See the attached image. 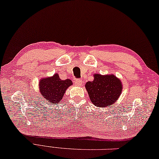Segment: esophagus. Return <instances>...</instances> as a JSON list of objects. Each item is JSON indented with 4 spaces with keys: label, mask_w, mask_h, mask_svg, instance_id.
<instances>
[{
    "label": "esophagus",
    "mask_w": 159,
    "mask_h": 159,
    "mask_svg": "<svg viewBox=\"0 0 159 159\" xmlns=\"http://www.w3.org/2000/svg\"><path fill=\"white\" fill-rule=\"evenodd\" d=\"M75 84L77 86H81L82 84V81L81 80L77 79V80H75Z\"/></svg>",
    "instance_id": "1"
}]
</instances>
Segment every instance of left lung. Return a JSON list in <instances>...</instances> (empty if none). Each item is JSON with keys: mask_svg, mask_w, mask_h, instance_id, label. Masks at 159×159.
<instances>
[{"mask_svg": "<svg viewBox=\"0 0 159 159\" xmlns=\"http://www.w3.org/2000/svg\"><path fill=\"white\" fill-rule=\"evenodd\" d=\"M91 102L98 107H108L118 100L121 94V82L113 75H101L95 74L92 82L86 84Z\"/></svg>", "mask_w": 159, "mask_h": 159, "instance_id": "8db88e82", "label": "left lung"}]
</instances>
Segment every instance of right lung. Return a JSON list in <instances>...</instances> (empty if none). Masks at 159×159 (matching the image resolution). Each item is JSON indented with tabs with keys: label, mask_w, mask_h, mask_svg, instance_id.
<instances>
[{
	"label": "right lung",
	"mask_w": 159,
	"mask_h": 159,
	"mask_svg": "<svg viewBox=\"0 0 159 159\" xmlns=\"http://www.w3.org/2000/svg\"><path fill=\"white\" fill-rule=\"evenodd\" d=\"M72 84V81L69 79L62 80L59 78L58 74H55L51 77L41 80L39 89L43 100H46L53 105H57L60 102L66 89Z\"/></svg>",
	"instance_id": "add662e5"
}]
</instances>
